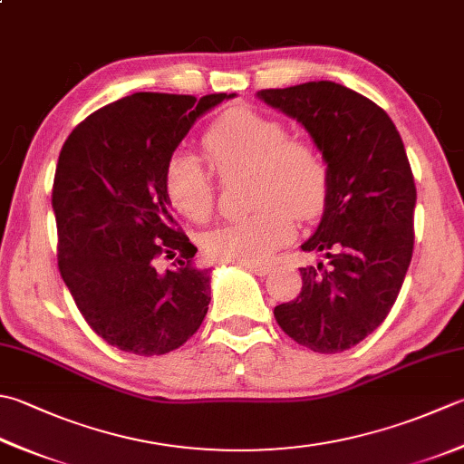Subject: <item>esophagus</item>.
<instances>
[{
    "instance_id": "34e87169",
    "label": "esophagus",
    "mask_w": 464,
    "mask_h": 464,
    "mask_svg": "<svg viewBox=\"0 0 464 464\" xmlns=\"http://www.w3.org/2000/svg\"><path fill=\"white\" fill-rule=\"evenodd\" d=\"M245 269L251 271V274L256 276H267L271 271V266H267V263H243Z\"/></svg>"
}]
</instances>
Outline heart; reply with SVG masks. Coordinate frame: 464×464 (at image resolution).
Masks as SVG:
<instances>
[{
	"label": "heart",
	"instance_id": "obj_1",
	"mask_svg": "<svg viewBox=\"0 0 464 464\" xmlns=\"http://www.w3.org/2000/svg\"><path fill=\"white\" fill-rule=\"evenodd\" d=\"M203 144L217 169H249V198L256 213L205 235V249L217 261L261 263L294 237L299 219L320 215L328 198V167L312 142L287 136L276 118L233 108L208 126ZM169 201L190 221L203 223L215 207V180L188 150L172 154L165 169Z\"/></svg>",
	"mask_w": 464,
	"mask_h": 464
}]
</instances>
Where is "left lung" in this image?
Masks as SVG:
<instances>
[{"label": "left lung", "instance_id": "1", "mask_svg": "<svg viewBox=\"0 0 464 464\" xmlns=\"http://www.w3.org/2000/svg\"><path fill=\"white\" fill-rule=\"evenodd\" d=\"M257 98L310 132L328 167L322 221L302 249V292L274 314L289 338L320 353L350 350L392 310L414 247L416 187L390 116L353 90L320 80Z\"/></svg>", "mask_w": 464, "mask_h": 464}]
</instances>
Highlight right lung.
Listing matches in <instances>:
<instances>
[{
  "mask_svg": "<svg viewBox=\"0 0 464 464\" xmlns=\"http://www.w3.org/2000/svg\"><path fill=\"white\" fill-rule=\"evenodd\" d=\"M235 94L136 92L100 108L63 142L52 188L58 267L90 328L111 346L160 356L183 346L211 302V269L170 215L167 162L190 126ZM176 257L175 270L158 269Z\"/></svg>",
  "mask_w": 464,
  "mask_h": 464,
  "instance_id": "obj_1",
  "label": "right lung"
}]
</instances>
